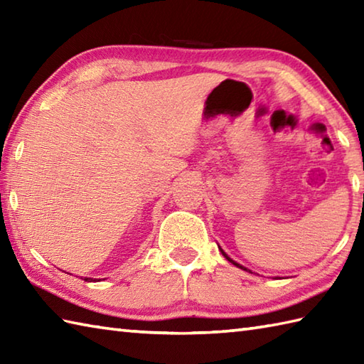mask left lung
<instances>
[{"label": "left lung", "instance_id": "obj_1", "mask_svg": "<svg viewBox=\"0 0 364 364\" xmlns=\"http://www.w3.org/2000/svg\"><path fill=\"white\" fill-rule=\"evenodd\" d=\"M219 250L222 252V255H223V257H225V258H227V259H228L230 262H233V264H235L236 267H239V269H242V270H247V272H252V270H250V269H247V267H244V266H241V264H237V262H236V261H233V259H231V258L228 257V255H227L225 252H223V250L220 249V247H219Z\"/></svg>", "mask_w": 364, "mask_h": 364}]
</instances>
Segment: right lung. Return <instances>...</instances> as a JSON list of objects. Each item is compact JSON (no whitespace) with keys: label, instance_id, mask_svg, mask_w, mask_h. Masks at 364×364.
I'll use <instances>...</instances> for the list:
<instances>
[{"label":"right lung","instance_id":"1","mask_svg":"<svg viewBox=\"0 0 364 364\" xmlns=\"http://www.w3.org/2000/svg\"><path fill=\"white\" fill-rule=\"evenodd\" d=\"M84 280H86V282H89V280H90V282H92V278H87V277H86V278H84Z\"/></svg>","mask_w":364,"mask_h":364}]
</instances>
